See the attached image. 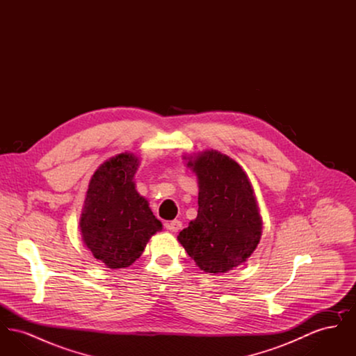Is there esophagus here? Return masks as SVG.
Here are the masks:
<instances>
[{"instance_id": "obj_1", "label": "esophagus", "mask_w": 356, "mask_h": 356, "mask_svg": "<svg viewBox=\"0 0 356 356\" xmlns=\"http://www.w3.org/2000/svg\"><path fill=\"white\" fill-rule=\"evenodd\" d=\"M181 221L180 220H173L170 221L168 224H167V228L170 229V232H179V229H181Z\"/></svg>"}]
</instances>
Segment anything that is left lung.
Masks as SVG:
<instances>
[{
    "label": "left lung",
    "mask_w": 356,
    "mask_h": 356,
    "mask_svg": "<svg viewBox=\"0 0 356 356\" xmlns=\"http://www.w3.org/2000/svg\"><path fill=\"white\" fill-rule=\"evenodd\" d=\"M197 177L199 209L177 240L207 273H225L244 264L257 248L263 220L248 175L216 149L184 154Z\"/></svg>",
    "instance_id": "8db88e82"
}]
</instances>
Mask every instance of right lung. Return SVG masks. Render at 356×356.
<instances>
[{"mask_svg":"<svg viewBox=\"0 0 356 356\" xmlns=\"http://www.w3.org/2000/svg\"><path fill=\"white\" fill-rule=\"evenodd\" d=\"M138 165L134 153L105 160L90 177L85 195L80 216L83 241L111 270L132 266L149 238L163 229L148 200L136 189Z\"/></svg>","mask_w":356,"mask_h":356,"instance_id":"obj_1","label":"right lung"}]
</instances>
